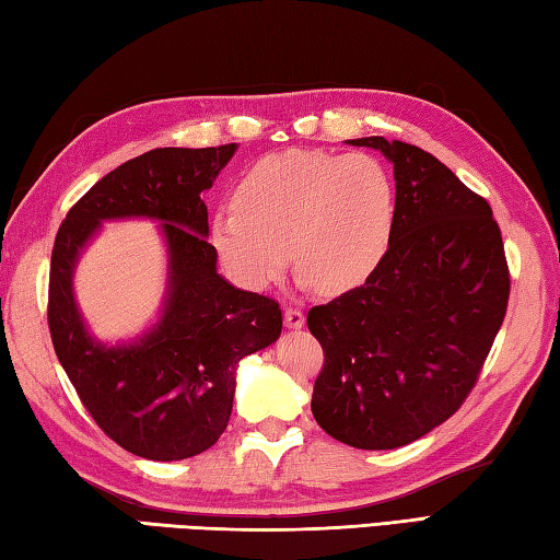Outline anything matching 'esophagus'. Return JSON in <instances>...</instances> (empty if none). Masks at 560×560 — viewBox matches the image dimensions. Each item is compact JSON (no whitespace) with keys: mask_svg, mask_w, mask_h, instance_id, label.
<instances>
[{"mask_svg":"<svg viewBox=\"0 0 560 560\" xmlns=\"http://www.w3.org/2000/svg\"><path fill=\"white\" fill-rule=\"evenodd\" d=\"M284 326H288L290 330H296L304 326V314L300 310H294V306H288L284 310Z\"/></svg>","mask_w":560,"mask_h":560,"instance_id":"esophagus-1","label":"esophagus"}]
</instances>
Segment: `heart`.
Masks as SVG:
<instances>
[{"label": "heart", "mask_w": 560, "mask_h": 560, "mask_svg": "<svg viewBox=\"0 0 560 560\" xmlns=\"http://www.w3.org/2000/svg\"><path fill=\"white\" fill-rule=\"evenodd\" d=\"M392 178L368 154L284 150L238 180L234 202L217 208L210 242L234 282L266 290L290 264L326 294L368 280L389 248Z\"/></svg>", "instance_id": "obj_1"}]
</instances>
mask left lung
<instances>
[{
    "mask_svg": "<svg viewBox=\"0 0 560 560\" xmlns=\"http://www.w3.org/2000/svg\"><path fill=\"white\" fill-rule=\"evenodd\" d=\"M394 164L382 264L306 314L324 348L312 413L358 450H396L454 416L503 326L510 272L490 205L440 159L384 137L348 140Z\"/></svg>",
    "mask_w": 560,
    "mask_h": 560,
    "instance_id": "1",
    "label": "left lung"
}]
</instances>
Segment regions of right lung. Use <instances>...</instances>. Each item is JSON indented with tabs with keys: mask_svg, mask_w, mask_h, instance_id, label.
<instances>
[{
	"mask_svg": "<svg viewBox=\"0 0 560 560\" xmlns=\"http://www.w3.org/2000/svg\"><path fill=\"white\" fill-rule=\"evenodd\" d=\"M234 152L236 144L164 147L135 156L91 186L55 236L48 326L57 360L96 425L144 459L178 462L210 450L230 423L238 362L280 338V304L226 282L208 242L200 192ZM113 219L162 221L170 266L158 324L108 347L78 312L73 270Z\"/></svg>",
	"mask_w": 560,
	"mask_h": 560,
	"instance_id": "right-lung-1",
	"label": "right lung"
}]
</instances>
